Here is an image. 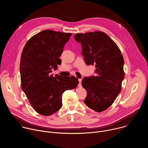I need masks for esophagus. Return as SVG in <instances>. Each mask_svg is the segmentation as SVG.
<instances>
[{
	"instance_id": "obj_1",
	"label": "esophagus",
	"mask_w": 148,
	"mask_h": 148,
	"mask_svg": "<svg viewBox=\"0 0 148 148\" xmlns=\"http://www.w3.org/2000/svg\"><path fill=\"white\" fill-rule=\"evenodd\" d=\"M78 81H79V84H78V87H81V82H82V79H78Z\"/></svg>"
}]
</instances>
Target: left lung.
Masks as SVG:
<instances>
[{
    "label": "left lung",
    "instance_id": "obj_1",
    "mask_svg": "<svg viewBox=\"0 0 148 148\" xmlns=\"http://www.w3.org/2000/svg\"><path fill=\"white\" fill-rule=\"evenodd\" d=\"M81 43L82 55L88 66L95 65L96 75L84 77L82 86L87 92L84 102L100 112L113 103L124 79V60L115 42L103 32L97 31L74 36Z\"/></svg>",
    "mask_w": 148,
    "mask_h": 148
}]
</instances>
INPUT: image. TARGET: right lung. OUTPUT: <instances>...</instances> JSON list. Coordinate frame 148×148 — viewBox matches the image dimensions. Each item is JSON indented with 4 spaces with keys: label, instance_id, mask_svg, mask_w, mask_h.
Listing matches in <instances>:
<instances>
[{
    "label": "right lung",
    "instance_id": "obj_1",
    "mask_svg": "<svg viewBox=\"0 0 148 148\" xmlns=\"http://www.w3.org/2000/svg\"><path fill=\"white\" fill-rule=\"evenodd\" d=\"M71 34L45 30L32 37L21 56L22 89L35 111L49 116L62 107V94L79 83L74 76L53 77L52 69L61 64L59 57Z\"/></svg>",
    "mask_w": 148,
    "mask_h": 148
}]
</instances>
